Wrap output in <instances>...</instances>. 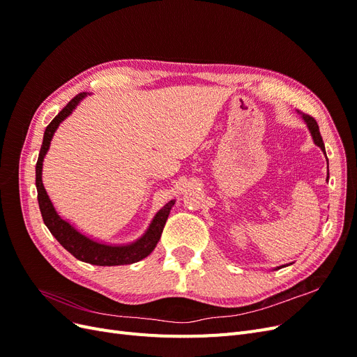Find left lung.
Instances as JSON below:
<instances>
[{"instance_id":"8db88e82","label":"left lung","mask_w":357,"mask_h":357,"mask_svg":"<svg viewBox=\"0 0 357 357\" xmlns=\"http://www.w3.org/2000/svg\"><path fill=\"white\" fill-rule=\"evenodd\" d=\"M298 114L302 117V121L305 122V125H307V128H308V131H310V134H311V137H312V142H314V144L319 146V147L321 149V152L326 155V152H325V144H323V139H321V135H320V131H319L317 122H316L314 119H312L311 116H308V114H304V113H301V112H298ZM328 168H329V165H328ZM328 178H329V169H328ZM278 269H280V268H278Z\"/></svg>"}]
</instances>
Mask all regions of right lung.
<instances>
[{"label":"right lung","instance_id":"obj_1","mask_svg":"<svg viewBox=\"0 0 357 357\" xmlns=\"http://www.w3.org/2000/svg\"><path fill=\"white\" fill-rule=\"evenodd\" d=\"M88 95L89 93L82 92L77 96H74V98L58 113V116L47 125L45 135H43V144L36 165L37 199L43 215V222H45L47 229L59 241V244L82 262L100 266L135 264L147 257L155 250V247L160 238L162 229H164L165 222L168 219V214L172 208V205L176 204V199H171L169 202H167L164 207L155 214V218L150 222L147 231L139 236L138 240L129 244H109L91 238L89 235H84L83 232H80L68 220L61 218L56 208L53 207V204L45 189V185H43V160H45V156L49 152L53 135H55L58 126L66 121V119L75 110V107H77L80 101H83V98H86Z\"/></svg>","mask_w":357,"mask_h":357}]
</instances>
